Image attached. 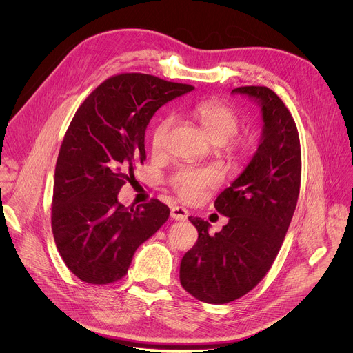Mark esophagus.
Returning <instances> with one entry per match:
<instances>
[{"label": "esophagus", "instance_id": "34e87169", "mask_svg": "<svg viewBox=\"0 0 353 353\" xmlns=\"http://www.w3.org/2000/svg\"><path fill=\"white\" fill-rule=\"evenodd\" d=\"M170 216L174 221H184L188 216V211L185 208H183V207H173L170 210Z\"/></svg>", "mask_w": 353, "mask_h": 353}]
</instances>
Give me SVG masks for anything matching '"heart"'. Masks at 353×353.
Here are the masks:
<instances>
[{"instance_id": "1", "label": "heart", "mask_w": 353, "mask_h": 353, "mask_svg": "<svg viewBox=\"0 0 353 353\" xmlns=\"http://www.w3.org/2000/svg\"><path fill=\"white\" fill-rule=\"evenodd\" d=\"M192 116L212 141L225 143L226 155L233 163H241L253 154L254 137L248 132L236 134L241 119L232 105L221 99L204 100L194 106ZM173 123L174 117L168 114L157 124L150 142L154 154H162L166 149L168 135ZM221 181V173L214 168H183L170 177L169 184L181 199L191 203L203 195L204 191L216 187Z\"/></svg>"}]
</instances>
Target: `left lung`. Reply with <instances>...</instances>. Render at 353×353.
<instances>
[{
  "instance_id": "8db88e82",
  "label": "left lung",
  "mask_w": 353,
  "mask_h": 353,
  "mask_svg": "<svg viewBox=\"0 0 353 353\" xmlns=\"http://www.w3.org/2000/svg\"><path fill=\"white\" fill-rule=\"evenodd\" d=\"M232 92L257 99L264 131L254 158L215 199L229 218L219 233L208 222L188 216L196 243L180 264V283L194 297L225 305L256 288L275 261L290 225L300 191L301 152L296 123L267 86H239Z\"/></svg>"
}]
</instances>
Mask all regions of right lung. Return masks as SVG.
Listing matches in <instances>:
<instances>
[{"instance_id":"1","label":"right lung","mask_w":353,"mask_h":353,"mask_svg":"<svg viewBox=\"0 0 353 353\" xmlns=\"http://www.w3.org/2000/svg\"><path fill=\"white\" fill-rule=\"evenodd\" d=\"M192 89L123 72L103 81L78 108L57 158L52 229L63 261L81 281H120L135 250L168 221L170 210L159 199L134 208L121 205L117 194L145 161L149 120Z\"/></svg>"}]
</instances>
